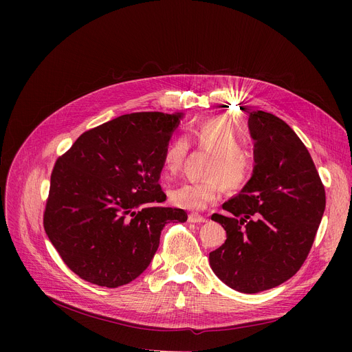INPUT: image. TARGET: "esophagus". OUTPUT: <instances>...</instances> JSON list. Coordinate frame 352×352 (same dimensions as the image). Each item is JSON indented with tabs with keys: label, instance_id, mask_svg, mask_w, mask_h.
I'll use <instances>...</instances> for the list:
<instances>
[{
	"label": "esophagus",
	"instance_id": "34e87169",
	"mask_svg": "<svg viewBox=\"0 0 352 352\" xmlns=\"http://www.w3.org/2000/svg\"><path fill=\"white\" fill-rule=\"evenodd\" d=\"M206 221L207 219L204 217L199 214H195V212H191L188 215V223H192V224H202V223H206Z\"/></svg>",
	"mask_w": 352,
	"mask_h": 352
}]
</instances>
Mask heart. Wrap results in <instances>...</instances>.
Listing matches in <instances>:
<instances>
[{"label": "heart", "mask_w": 352, "mask_h": 352, "mask_svg": "<svg viewBox=\"0 0 352 352\" xmlns=\"http://www.w3.org/2000/svg\"><path fill=\"white\" fill-rule=\"evenodd\" d=\"M195 150L212 153L201 181L182 182L170 190L171 204L190 211H201L223 195L226 187L231 191L244 188L252 177L254 154L241 145V138L227 117H210L191 124L187 137L177 135L165 146L161 171L165 178H174L182 170L190 153Z\"/></svg>", "instance_id": "b5f03b06"}]
</instances>
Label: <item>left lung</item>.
<instances>
[{
  "instance_id": "obj_1",
  "label": "left lung",
  "mask_w": 352,
  "mask_h": 352,
  "mask_svg": "<svg viewBox=\"0 0 352 352\" xmlns=\"http://www.w3.org/2000/svg\"><path fill=\"white\" fill-rule=\"evenodd\" d=\"M255 166L235 198L212 214L227 231L210 265L232 289L255 294L297 272L314 244L325 210V190L307 146L281 118L251 111Z\"/></svg>"
}]
</instances>
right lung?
Returning <instances> with one entry per match:
<instances>
[{
	"mask_svg": "<svg viewBox=\"0 0 352 352\" xmlns=\"http://www.w3.org/2000/svg\"><path fill=\"white\" fill-rule=\"evenodd\" d=\"M181 114L134 113L81 134L55 161L44 228L65 265L107 288L150 265L165 224L186 223L166 208L161 158Z\"/></svg>",
	"mask_w": 352,
	"mask_h": 352,
	"instance_id": "1",
	"label": "right lung"
}]
</instances>
